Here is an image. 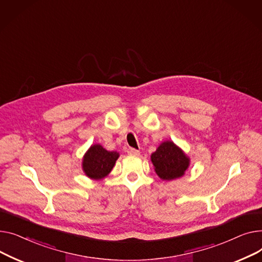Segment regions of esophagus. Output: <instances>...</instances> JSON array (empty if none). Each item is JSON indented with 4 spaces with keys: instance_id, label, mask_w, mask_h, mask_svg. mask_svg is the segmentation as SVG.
<instances>
[{
    "instance_id": "esophagus-1",
    "label": "esophagus",
    "mask_w": 262,
    "mask_h": 262,
    "mask_svg": "<svg viewBox=\"0 0 262 262\" xmlns=\"http://www.w3.org/2000/svg\"><path fill=\"white\" fill-rule=\"evenodd\" d=\"M127 152H128V155H130V156H140V151L136 150V149H133V148H129L127 150Z\"/></svg>"
}]
</instances>
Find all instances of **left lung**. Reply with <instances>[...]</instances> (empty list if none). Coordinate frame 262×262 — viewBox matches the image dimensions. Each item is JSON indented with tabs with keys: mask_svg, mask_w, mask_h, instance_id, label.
Segmentation results:
<instances>
[{
	"mask_svg": "<svg viewBox=\"0 0 262 262\" xmlns=\"http://www.w3.org/2000/svg\"><path fill=\"white\" fill-rule=\"evenodd\" d=\"M150 158L156 173L165 181L183 177L190 165L189 157L172 141L162 142Z\"/></svg>",
	"mask_w": 262,
	"mask_h": 262,
	"instance_id": "obj_1",
	"label": "left lung"
}]
</instances>
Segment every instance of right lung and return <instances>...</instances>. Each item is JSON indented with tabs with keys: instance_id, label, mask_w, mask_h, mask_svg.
<instances>
[{
	"instance_id": "obj_1",
	"label": "right lung",
	"mask_w": 262,
	"mask_h": 262,
	"mask_svg": "<svg viewBox=\"0 0 262 262\" xmlns=\"http://www.w3.org/2000/svg\"><path fill=\"white\" fill-rule=\"evenodd\" d=\"M118 158L117 151H109L100 144H94L88 149L82 158V171L91 180H102L112 171Z\"/></svg>"
}]
</instances>
